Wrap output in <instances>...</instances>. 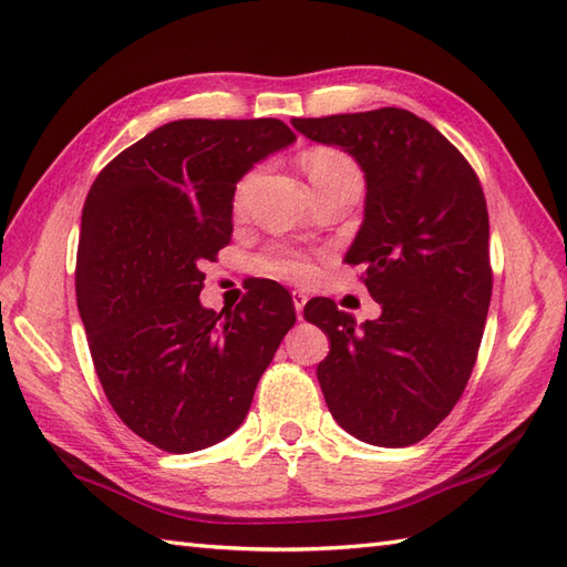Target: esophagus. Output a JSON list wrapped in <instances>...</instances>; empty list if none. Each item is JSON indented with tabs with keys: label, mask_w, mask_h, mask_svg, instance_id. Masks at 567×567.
<instances>
[{
	"label": "esophagus",
	"mask_w": 567,
	"mask_h": 567,
	"mask_svg": "<svg viewBox=\"0 0 567 567\" xmlns=\"http://www.w3.org/2000/svg\"><path fill=\"white\" fill-rule=\"evenodd\" d=\"M308 303V293L306 291H293V306H296V316L298 320H303V308Z\"/></svg>",
	"instance_id": "obj_1"
}]
</instances>
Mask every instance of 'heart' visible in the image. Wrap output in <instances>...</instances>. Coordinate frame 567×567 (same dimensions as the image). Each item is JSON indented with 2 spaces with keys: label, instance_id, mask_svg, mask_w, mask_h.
I'll return each instance as SVG.
<instances>
[{
  "label": "heart",
  "instance_id": "heart-1",
  "mask_svg": "<svg viewBox=\"0 0 567 567\" xmlns=\"http://www.w3.org/2000/svg\"><path fill=\"white\" fill-rule=\"evenodd\" d=\"M303 169L308 174V179L312 182V186H316L318 194L330 192V188H337V186L361 188L359 165L337 147L310 150V153L303 155ZM255 179H257V172H251L240 184H237V192H235L237 208L245 204V198L249 194L251 184H255ZM259 264L264 271H269L274 276H284V279H293V281H306V279H310L312 271H316L310 257H306L303 251L291 249V247H279V245H274L264 251Z\"/></svg>",
  "mask_w": 567,
  "mask_h": 567
}]
</instances>
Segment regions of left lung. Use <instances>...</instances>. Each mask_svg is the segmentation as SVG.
Wrapping results in <instances>:
<instances>
[{
    "label": "left lung",
    "mask_w": 567,
    "mask_h": 567,
    "mask_svg": "<svg viewBox=\"0 0 567 567\" xmlns=\"http://www.w3.org/2000/svg\"><path fill=\"white\" fill-rule=\"evenodd\" d=\"M291 123L363 169V223L344 261L367 267L361 281L383 310L357 324L330 298L306 306L330 339L318 367L324 402L361 442L417 444L454 410L481 349L493 296L483 186L468 159L405 109Z\"/></svg>",
    "instance_id": "obj_1"
}]
</instances>
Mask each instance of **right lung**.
Wrapping results in <instances>:
<instances>
[{
    "mask_svg": "<svg viewBox=\"0 0 567 567\" xmlns=\"http://www.w3.org/2000/svg\"><path fill=\"white\" fill-rule=\"evenodd\" d=\"M293 141L279 118L172 121L113 157L86 194L74 286L94 369L123 424L169 454L243 424L296 322L269 279L235 310L198 300L200 264L230 243L237 182Z\"/></svg>",
    "mask_w": 567,
    "mask_h": 567,
    "instance_id": "1",
    "label": "right lung"
}]
</instances>
